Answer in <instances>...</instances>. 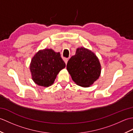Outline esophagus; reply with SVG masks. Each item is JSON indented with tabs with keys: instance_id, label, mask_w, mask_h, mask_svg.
<instances>
[{
	"instance_id": "esophagus-1",
	"label": "esophagus",
	"mask_w": 133,
	"mask_h": 133,
	"mask_svg": "<svg viewBox=\"0 0 133 133\" xmlns=\"http://www.w3.org/2000/svg\"><path fill=\"white\" fill-rule=\"evenodd\" d=\"M63 61H64V62H65V63H66V64H67V62H68V59L66 58H63Z\"/></svg>"
}]
</instances>
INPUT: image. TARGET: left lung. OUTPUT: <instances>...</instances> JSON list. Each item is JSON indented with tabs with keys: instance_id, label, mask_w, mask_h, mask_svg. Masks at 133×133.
Returning <instances> with one entry per match:
<instances>
[{
	"instance_id": "8db88e82",
	"label": "left lung",
	"mask_w": 133,
	"mask_h": 133,
	"mask_svg": "<svg viewBox=\"0 0 133 133\" xmlns=\"http://www.w3.org/2000/svg\"><path fill=\"white\" fill-rule=\"evenodd\" d=\"M67 70L72 81L82 87H89L99 77L101 66L94 52L84 47L78 48L75 55L67 64Z\"/></svg>"
}]
</instances>
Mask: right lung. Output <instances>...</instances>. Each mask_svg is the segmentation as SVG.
I'll return each instance as SVG.
<instances>
[{
  "label": "right lung",
  "instance_id": "add662e5",
  "mask_svg": "<svg viewBox=\"0 0 133 133\" xmlns=\"http://www.w3.org/2000/svg\"><path fill=\"white\" fill-rule=\"evenodd\" d=\"M66 67L60 52L52 49L39 50L30 63V71L34 82L39 86L49 87L54 83L58 74Z\"/></svg>",
  "mask_w": 133,
  "mask_h": 133
}]
</instances>
